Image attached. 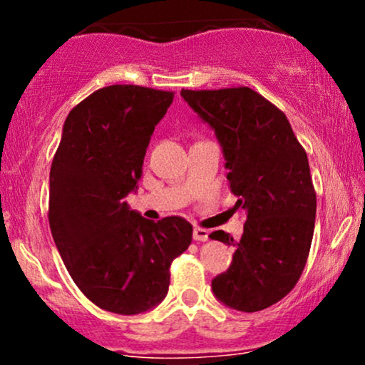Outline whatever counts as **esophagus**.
Returning a JSON list of instances; mask_svg holds the SVG:
<instances>
[{
	"label": "esophagus",
	"instance_id": "34e87169",
	"mask_svg": "<svg viewBox=\"0 0 365 365\" xmlns=\"http://www.w3.org/2000/svg\"><path fill=\"white\" fill-rule=\"evenodd\" d=\"M209 238V232L206 228H194V240L195 242H206Z\"/></svg>",
	"mask_w": 365,
	"mask_h": 365
}]
</instances>
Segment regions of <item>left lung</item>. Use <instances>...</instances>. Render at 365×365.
Returning a JSON list of instances; mask_svg holds the SVG:
<instances>
[{"label": "left lung", "instance_id": "8db88e82", "mask_svg": "<svg viewBox=\"0 0 365 365\" xmlns=\"http://www.w3.org/2000/svg\"><path fill=\"white\" fill-rule=\"evenodd\" d=\"M183 99L215 128L228 168V185L245 211V230L233 240L232 266L212 279L221 302L257 312L287 297L302 276L316 221V190L305 149L284 113L250 87L190 91Z\"/></svg>", "mask_w": 365, "mask_h": 365}]
</instances>
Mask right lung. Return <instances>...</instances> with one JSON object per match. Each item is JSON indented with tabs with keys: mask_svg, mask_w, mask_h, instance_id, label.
<instances>
[{
	"mask_svg": "<svg viewBox=\"0 0 365 365\" xmlns=\"http://www.w3.org/2000/svg\"><path fill=\"white\" fill-rule=\"evenodd\" d=\"M173 96L108 86L78 103L63 125L49 173V228L75 284L104 311L133 316L158 305L168 293L171 262L192 244L187 220L154 223L125 202Z\"/></svg>",
	"mask_w": 365,
	"mask_h": 365,
	"instance_id": "1",
	"label": "right lung"
}]
</instances>
